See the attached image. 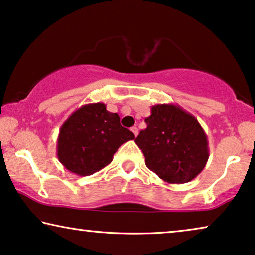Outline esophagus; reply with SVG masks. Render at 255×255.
I'll return each mask as SVG.
<instances>
[{"label": "esophagus", "mask_w": 255, "mask_h": 255, "mask_svg": "<svg viewBox=\"0 0 255 255\" xmlns=\"http://www.w3.org/2000/svg\"><path fill=\"white\" fill-rule=\"evenodd\" d=\"M130 130H131L132 132H134V135H135V136H137V134H138V129H137V127H136V126H132V127L130 128Z\"/></svg>", "instance_id": "esophagus-1"}]
</instances>
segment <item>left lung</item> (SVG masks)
I'll use <instances>...</instances> for the list:
<instances>
[{"instance_id":"obj_1","label":"left lung","mask_w":255,"mask_h":255,"mask_svg":"<svg viewBox=\"0 0 255 255\" xmlns=\"http://www.w3.org/2000/svg\"><path fill=\"white\" fill-rule=\"evenodd\" d=\"M146 128L135 143L145 165L167 184H185L201 173L209 158L207 135L198 119L174 104L151 106Z\"/></svg>"}]
</instances>
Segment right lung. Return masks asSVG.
Here are the masks:
<instances>
[{"instance_id": "obj_1", "label": "right lung", "mask_w": 255, "mask_h": 255, "mask_svg": "<svg viewBox=\"0 0 255 255\" xmlns=\"http://www.w3.org/2000/svg\"><path fill=\"white\" fill-rule=\"evenodd\" d=\"M134 138L120 125L119 114L107 111L105 104H85L61 126L56 155L68 171L87 177L109 165L119 146Z\"/></svg>"}]
</instances>
